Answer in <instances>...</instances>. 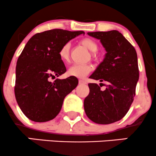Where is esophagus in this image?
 I'll list each match as a JSON object with an SVG mask.
<instances>
[{"mask_svg":"<svg viewBox=\"0 0 156 156\" xmlns=\"http://www.w3.org/2000/svg\"><path fill=\"white\" fill-rule=\"evenodd\" d=\"M78 83H79V84H86L87 83L86 81H84V80H79Z\"/></svg>","mask_w":156,"mask_h":156,"instance_id":"esophagus-1","label":"esophagus"}]
</instances>
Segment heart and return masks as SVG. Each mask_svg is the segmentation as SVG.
I'll use <instances>...</instances> for the list:
<instances>
[{
  "label": "heart",
  "mask_w": 156,
  "mask_h": 156,
  "mask_svg": "<svg viewBox=\"0 0 156 156\" xmlns=\"http://www.w3.org/2000/svg\"><path fill=\"white\" fill-rule=\"evenodd\" d=\"M81 44L91 52H96L98 50V45L93 39L90 38H83L81 40ZM70 44L66 43L59 51L58 55L60 59L63 62H67L69 57ZM92 70V66L88 64H75L72 66L68 70V75L75 78H82L86 77Z\"/></svg>",
  "instance_id": "obj_1"
}]
</instances>
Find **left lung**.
Wrapping results in <instances>:
<instances>
[{"instance_id": "8db88e82", "label": "left lung", "mask_w": 156, "mask_h": 156, "mask_svg": "<svg viewBox=\"0 0 156 156\" xmlns=\"http://www.w3.org/2000/svg\"><path fill=\"white\" fill-rule=\"evenodd\" d=\"M100 39L106 52L104 60L90 78L105 81L104 90L97 83H90V93L83 101L87 116L98 124L120 120L133 102L139 78L137 56L132 44L117 30L89 32Z\"/></svg>"}]
</instances>
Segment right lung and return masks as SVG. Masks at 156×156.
Returning <instances> with one entry per match:
<instances>
[{
	"instance_id": "1",
	"label": "right lung",
	"mask_w": 156,
	"mask_h": 156,
	"mask_svg": "<svg viewBox=\"0 0 156 156\" xmlns=\"http://www.w3.org/2000/svg\"><path fill=\"white\" fill-rule=\"evenodd\" d=\"M83 31L54 29L38 33L27 42L17 60L15 96L22 111L30 120L53 119L61 110L64 98L75 89L78 78L51 79L66 72L60 59V48Z\"/></svg>"
}]
</instances>
